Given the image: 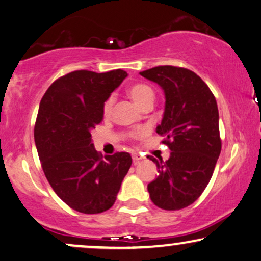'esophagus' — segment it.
<instances>
[{
    "instance_id": "34e87169",
    "label": "esophagus",
    "mask_w": 261,
    "mask_h": 261,
    "mask_svg": "<svg viewBox=\"0 0 261 261\" xmlns=\"http://www.w3.org/2000/svg\"><path fill=\"white\" fill-rule=\"evenodd\" d=\"M141 160H143V158L140 154H133V161H134V165H136L141 161Z\"/></svg>"
}]
</instances>
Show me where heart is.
Masks as SVG:
<instances>
[{
    "instance_id": "obj_1",
    "label": "heart",
    "mask_w": 261,
    "mask_h": 261,
    "mask_svg": "<svg viewBox=\"0 0 261 261\" xmlns=\"http://www.w3.org/2000/svg\"><path fill=\"white\" fill-rule=\"evenodd\" d=\"M127 94L130 96L131 100L136 103V106L140 107L142 110L144 106L147 105H152L155 100V93L150 87L145 83H136V85L131 86L127 90ZM112 106H113V98L110 96L109 99L106 100L105 103H103L102 111L105 116H109L112 111ZM143 133L142 131H138V133H135V136H140Z\"/></svg>"
}]
</instances>
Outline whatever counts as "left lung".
Here are the masks:
<instances>
[{
	"label": "left lung",
	"instance_id": "obj_1",
	"mask_svg": "<svg viewBox=\"0 0 261 261\" xmlns=\"http://www.w3.org/2000/svg\"><path fill=\"white\" fill-rule=\"evenodd\" d=\"M140 74L165 93V112L156 133L171 149L167 161L149 158L156 163L159 175L148 184V192L163 210L184 209L205 190L221 154L216 99L189 69L163 65Z\"/></svg>",
	"mask_w": 261,
	"mask_h": 261
}]
</instances>
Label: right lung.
Wrapping results in <instances>:
<instances>
[{
  "instance_id": "add662e5",
  "label": "right lung",
  "mask_w": 261,
  "mask_h": 261,
  "mask_svg": "<svg viewBox=\"0 0 261 261\" xmlns=\"http://www.w3.org/2000/svg\"><path fill=\"white\" fill-rule=\"evenodd\" d=\"M126 76L121 69L72 71L56 80L40 101L34 142L41 167L56 194L79 213L109 210L133 163L128 152L103 160L90 134L103 119V103Z\"/></svg>"
}]
</instances>
